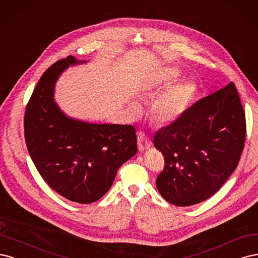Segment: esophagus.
Here are the masks:
<instances>
[{"label": "esophagus", "instance_id": "1", "mask_svg": "<svg viewBox=\"0 0 258 258\" xmlns=\"http://www.w3.org/2000/svg\"><path fill=\"white\" fill-rule=\"evenodd\" d=\"M152 147V141L149 138L148 135H146L145 133L140 132L138 133V148L140 151L147 150V149Z\"/></svg>", "mask_w": 258, "mask_h": 258}]
</instances>
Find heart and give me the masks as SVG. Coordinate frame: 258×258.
<instances>
[{
    "label": "heart",
    "instance_id": "1",
    "mask_svg": "<svg viewBox=\"0 0 258 258\" xmlns=\"http://www.w3.org/2000/svg\"><path fill=\"white\" fill-rule=\"evenodd\" d=\"M179 76L180 73L178 70H166L162 76L154 82L152 88L161 89L167 87L171 82L176 81ZM195 90L196 88L193 82L184 81L171 87L157 96L152 105V115L154 120L160 124H169L178 120L192 102ZM131 109L133 113L138 114L140 112V105L134 102L131 105Z\"/></svg>",
    "mask_w": 258,
    "mask_h": 258
}]
</instances>
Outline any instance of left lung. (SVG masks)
Wrapping results in <instances>:
<instances>
[{"label":"left lung","instance_id":"1","mask_svg":"<svg viewBox=\"0 0 258 258\" xmlns=\"http://www.w3.org/2000/svg\"><path fill=\"white\" fill-rule=\"evenodd\" d=\"M245 133V114L234 82L199 99L154 136V147L165 159L156 179L160 194L178 207L211 197L238 166Z\"/></svg>","mask_w":258,"mask_h":258}]
</instances>
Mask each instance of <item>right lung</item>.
<instances>
[{
  "mask_svg": "<svg viewBox=\"0 0 258 258\" xmlns=\"http://www.w3.org/2000/svg\"><path fill=\"white\" fill-rule=\"evenodd\" d=\"M70 55L39 79L24 114L31 159L46 183L69 201L91 204L113 183L120 166L137 152L132 125L96 124L70 118L54 101V87L70 65L86 63Z\"/></svg>",
  "mask_w": 258,
  "mask_h": 258,
  "instance_id": "right-lung-1",
  "label": "right lung"
}]
</instances>
